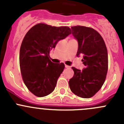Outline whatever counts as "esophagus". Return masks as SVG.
Segmentation results:
<instances>
[{
    "mask_svg": "<svg viewBox=\"0 0 124 124\" xmlns=\"http://www.w3.org/2000/svg\"><path fill=\"white\" fill-rule=\"evenodd\" d=\"M65 67L66 68H70V66L67 65H65Z\"/></svg>",
    "mask_w": 124,
    "mask_h": 124,
    "instance_id": "34e87169",
    "label": "esophagus"
}]
</instances>
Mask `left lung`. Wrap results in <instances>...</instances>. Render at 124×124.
<instances>
[{"instance_id":"left-lung-1","label":"left lung","mask_w":124,"mask_h":124,"mask_svg":"<svg viewBox=\"0 0 124 124\" xmlns=\"http://www.w3.org/2000/svg\"><path fill=\"white\" fill-rule=\"evenodd\" d=\"M78 41L77 56L83 55L85 66L82 71L72 67L74 76L69 81L71 91L83 98L93 97L103 85L108 71V54L101 35L92 27L76 26L71 27Z\"/></svg>"}]
</instances>
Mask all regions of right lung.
<instances>
[{"label":"right lung","mask_w":124,"mask_h":124,"mask_svg":"<svg viewBox=\"0 0 124 124\" xmlns=\"http://www.w3.org/2000/svg\"><path fill=\"white\" fill-rule=\"evenodd\" d=\"M71 33L67 26L41 23L33 26L24 37L20 50L21 74L25 85L37 97H45L54 91L65 65L52 62L50 52L59 41Z\"/></svg>","instance_id":"1"}]
</instances>
